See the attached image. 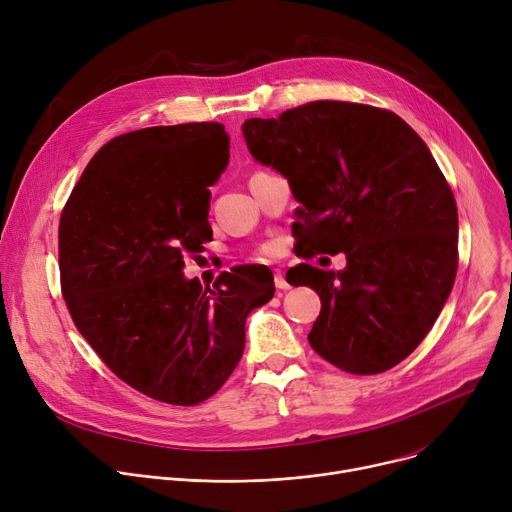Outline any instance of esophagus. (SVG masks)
Returning <instances> with one entry per match:
<instances>
[{
	"label": "esophagus",
	"instance_id": "obj_1",
	"mask_svg": "<svg viewBox=\"0 0 512 512\" xmlns=\"http://www.w3.org/2000/svg\"><path fill=\"white\" fill-rule=\"evenodd\" d=\"M274 285H276V289H278V291H287V289H291V285L287 282V278L282 276V270H280V268H276V270H274Z\"/></svg>",
	"mask_w": 512,
	"mask_h": 512
}]
</instances>
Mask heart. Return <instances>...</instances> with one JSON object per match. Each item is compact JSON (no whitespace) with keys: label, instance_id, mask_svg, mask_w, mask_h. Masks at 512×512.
<instances>
[{"label":"heart","instance_id":"b5f03b06","mask_svg":"<svg viewBox=\"0 0 512 512\" xmlns=\"http://www.w3.org/2000/svg\"><path fill=\"white\" fill-rule=\"evenodd\" d=\"M274 250H276V246H274V244H264V246L260 248V252H262V254H272Z\"/></svg>","mask_w":512,"mask_h":512}]
</instances>
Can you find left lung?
I'll use <instances>...</instances> for the list:
<instances>
[{
  "label": "left lung",
  "mask_w": 512,
  "mask_h": 512,
  "mask_svg": "<svg viewBox=\"0 0 512 512\" xmlns=\"http://www.w3.org/2000/svg\"><path fill=\"white\" fill-rule=\"evenodd\" d=\"M242 134L252 158L285 177L301 203L293 225L301 258L346 254L344 270H291V285L321 297L311 348L350 374L403 362L458 270L456 199L427 144L396 113L348 101L252 118Z\"/></svg>",
  "instance_id": "obj_1"
}]
</instances>
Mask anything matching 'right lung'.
<instances>
[{"label": "right lung", "instance_id": "1", "mask_svg": "<svg viewBox=\"0 0 512 512\" xmlns=\"http://www.w3.org/2000/svg\"><path fill=\"white\" fill-rule=\"evenodd\" d=\"M230 162L221 124L136 130L85 166L59 225L63 297L107 368L170 405H197L238 366L246 319L274 295L272 272L238 266L215 289L185 256L213 232L211 191Z\"/></svg>", "mask_w": 512, "mask_h": 512}]
</instances>
